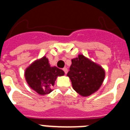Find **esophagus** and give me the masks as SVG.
Segmentation results:
<instances>
[{
  "instance_id": "1",
  "label": "esophagus",
  "mask_w": 130,
  "mask_h": 130,
  "mask_svg": "<svg viewBox=\"0 0 130 130\" xmlns=\"http://www.w3.org/2000/svg\"><path fill=\"white\" fill-rule=\"evenodd\" d=\"M63 71L65 72V74H67V72H68V70H67V69L66 68V67H64V68L63 69Z\"/></svg>"
}]
</instances>
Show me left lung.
Returning <instances> with one entry per match:
<instances>
[{
  "label": "left lung",
  "mask_w": 130,
  "mask_h": 130,
  "mask_svg": "<svg viewBox=\"0 0 130 130\" xmlns=\"http://www.w3.org/2000/svg\"><path fill=\"white\" fill-rule=\"evenodd\" d=\"M67 75L76 92L83 97H87L100 89L105 79V72L102 66L83 55H79L71 60Z\"/></svg>",
  "instance_id": "left-lung-1"
}]
</instances>
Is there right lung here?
<instances>
[{
	"label": "right lung",
	"instance_id": "1",
	"mask_svg": "<svg viewBox=\"0 0 130 130\" xmlns=\"http://www.w3.org/2000/svg\"><path fill=\"white\" fill-rule=\"evenodd\" d=\"M64 74L62 69L51 67L45 56L32 62L25 71V79L29 87L41 95L50 93L57 77Z\"/></svg>",
	"mask_w": 130,
	"mask_h": 130
}]
</instances>
